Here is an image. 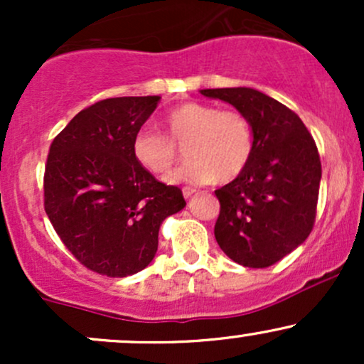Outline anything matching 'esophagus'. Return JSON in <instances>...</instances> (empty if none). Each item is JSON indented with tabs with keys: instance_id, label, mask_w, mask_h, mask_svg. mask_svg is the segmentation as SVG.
Instances as JSON below:
<instances>
[{
	"instance_id": "1",
	"label": "esophagus",
	"mask_w": 364,
	"mask_h": 364,
	"mask_svg": "<svg viewBox=\"0 0 364 364\" xmlns=\"http://www.w3.org/2000/svg\"><path fill=\"white\" fill-rule=\"evenodd\" d=\"M196 193V190L195 188H183V196H185V198H191V196H193Z\"/></svg>"
}]
</instances>
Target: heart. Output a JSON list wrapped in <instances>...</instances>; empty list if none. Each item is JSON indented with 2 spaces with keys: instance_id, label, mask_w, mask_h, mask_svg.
<instances>
[{
  "instance_id": "b5f03b06",
  "label": "heart",
  "mask_w": 364,
  "mask_h": 364,
  "mask_svg": "<svg viewBox=\"0 0 364 364\" xmlns=\"http://www.w3.org/2000/svg\"><path fill=\"white\" fill-rule=\"evenodd\" d=\"M166 136L140 129L133 136V157L149 173L168 174L183 147L188 161L169 176L173 183H229L248 168L255 152V128L243 111L212 104L185 102L162 118Z\"/></svg>"
}]
</instances>
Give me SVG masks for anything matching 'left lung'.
<instances>
[{"instance_id": "8db88e82", "label": "left lung", "mask_w": 364, "mask_h": 364, "mask_svg": "<svg viewBox=\"0 0 364 364\" xmlns=\"http://www.w3.org/2000/svg\"><path fill=\"white\" fill-rule=\"evenodd\" d=\"M200 92L232 104L253 123L248 168L215 190L220 212L214 235L231 260L265 269L298 248L315 225L318 149L299 116L262 92L248 87Z\"/></svg>"}]
</instances>
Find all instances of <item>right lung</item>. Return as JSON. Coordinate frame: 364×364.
<instances>
[{"mask_svg":"<svg viewBox=\"0 0 364 364\" xmlns=\"http://www.w3.org/2000/svg\"><path fill=\"white\" fill-rule=\"evenodd\" d=\"M159 95L104 99L78 112L53 140L44 210L83 267L107 277L136 274L156 257L159 228L186 205L133 157V136Z\"/></svg>","mask_w":364,"mask_h":364,"instance_id":"1","label":"right lung"}]
</instances>
